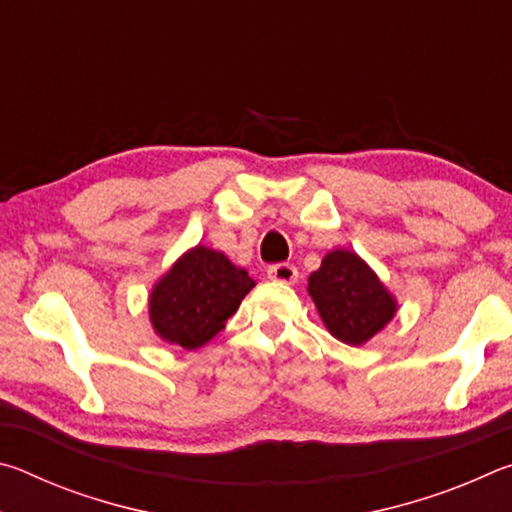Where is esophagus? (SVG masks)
Segmentation results:
<instances>
[{
    "label": "esophagus",
    "instance_id": "obj_1",
    "mask_svg": "<svg viewBox=\"0 0 512 512\" xmlns=\"http://www.w3.org/2000/svg\"><path fill=\"white\" fill-rule=\"evenodd\" d=\"M268 277L275 282H282V284H293L298 280V268L293 264H287V262L273 264V266H268Z\"/></svg>",
    "mask_w": 512,
    "mask_h": 512
}]
</instances>
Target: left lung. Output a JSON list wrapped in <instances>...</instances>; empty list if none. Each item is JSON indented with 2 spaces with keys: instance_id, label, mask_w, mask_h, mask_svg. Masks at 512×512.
<instances>
[{
  "instance_id": "8db88e82",
  "label": "left lung",
  "mask_w": 512,
  "mask_h": 512,
  "mask_svg": "<svg viewBox=\"0 0 512 512\" xmlns=\"http://www.w3.org/2000/svg\"><path fill=\"white\" fill-rule=\"evenodd\" d=\"M309 296L336 339L361 345L395 316V300L368 264L350 250H332L309 275Z\"/></svg>"
}]
</instances>
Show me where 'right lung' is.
Listing matches in <instances>:
<instances>
[{"label": "right lung", "mask_w": 512, "mask_h": 512, "mask_svg": "<svg viewBox=\"0 0 512 512\" xmlns=\"http://www.w3.org/2000/svg\"><path fill=\"white\" fill-rule=\"evenodd\" d=\"M253 287L244 268L216 250L196 246L155 284L151 323L164 341L196 350L221 332Z\"/></svg>", "instance_id": "add662e5"}]
</instances>
